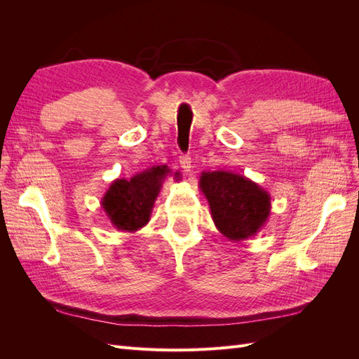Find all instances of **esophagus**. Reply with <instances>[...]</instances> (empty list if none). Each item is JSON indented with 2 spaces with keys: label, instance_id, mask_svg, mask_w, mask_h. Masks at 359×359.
I'll return each instance as SVG.
<instances>
[{
  "label": "esophagus",
  "instance_id": "obj_1",
  "mask_svg": "<svg viewBox=\"0 0 359 359\" xmlns=\"http://www.w3.org/2000/svg\"><path fill=\"white\" fill-rule=\"evenodd\" d=\"M180 166L186 172H190V169H191V157L189 154H182L180 157Z\"/></svg>",
  "mask_w": 359,
  "mask_h": 359
}]
</instances>
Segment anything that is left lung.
Segmentation results:
<instances>
[{"label": "left lung", "instance_id": "left-lung-1", "mask_svg": "<svg viewBox=\"0 0 359 359\" xmlns=\"http://www.w3.org/2000/svg\"><path fill=\"white\" fill-rule=\"evenodd\" d=\"M199 189L208 201L215 227L233 243L255 236L269 219V193L240 173L202 172Z\"/></svg>", "mask_w": 359, "mask_h": 359}]
</instances>
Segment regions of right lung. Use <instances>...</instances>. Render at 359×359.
Instances as JSON below:
<instances>
[{
    "label": "right lung",
    "instance_id": "add662e5",
    "mask_svg": "<svg viewBox=\"0 0 359 359\" xmlns=\"http://www.w3.org/2000/svg\"><path fill=\"white\" fill-rule=\"evenodd\" d=\"M170 169L148 168L130 180H115L102 198V208L112 226L123 232H136L148 224L156 199ZM175 177H178L175 173Z\"/></svg>",
    "mask_w": 359,
    "mask_h": 359
}]
</instances>
